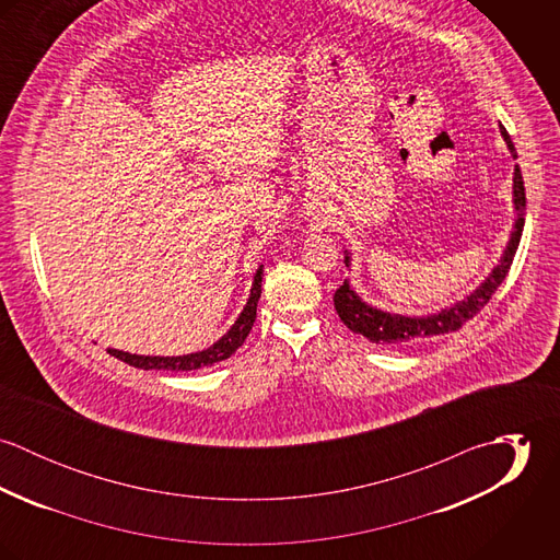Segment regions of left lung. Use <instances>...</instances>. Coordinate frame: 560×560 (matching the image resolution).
Returning a JSON list of instances; mask_svg holds the SVG:
<instances>
[{
  "label": "left lung",
  "mask_w": 560,
  "mask_h": 560,
  "mask_svg": "<svg viewBox=\"0 0 560 560\" xmlns=\"http://www.w3.org/2000/svg\"><path fill=\"white\" fill-rule=\"evenodd\" d=\"M500 133L513 155V160H517L515 147L511 142V136L506 133L504 127H500ZM513 194H515V209L522 211L526 207V189H524V178H522V170L520 165H515V176H513ZM522 231H524V218L520 215L513 229L511 241L504 249V256L500 260V265L489 273V278L480 284L479 289L468 295L464 302L431 315V317H420V319H411V317H400V315H390V313H382L377 308H371L366 304L360 302V298L349 289L347 282H342L340 289H336L334 293V308L338 313L340 320L355 334L366 336L371 342L377 345H413L420 342L424 338H433L440 334H448L459 329L466 320L477 317L480 308L487 306V302L491 300V295L495 293V289L502 284V280L506 278L511 265H513V256L517 252V245L522 240ZM345 262H349V256H345Z\"/></svg>",
  "instance_id": "left-lung-1"
}]
</instances>
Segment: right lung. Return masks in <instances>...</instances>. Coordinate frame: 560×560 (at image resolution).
<instances>
[{
	"instance_id": "obj_1",
	"label": "right lung",
	"mask_w": 560,
	"mask_h": 560,
	"mask_svg": "<svg viewBox=\"0 0 560 560\" xmlns=\"http://www.w3.org/2000/svg\"><path fill=\"white\" fill-rule=\"evenodd\" d=\"M260 282H262V267L254 276L249 300H247L240 319L235 320V325L215 345H211L205 351L189 353V355H176V358L136 355V353H125V351H118V349H107V353L127 362L129 366L144 369V371H149V369H158V371H196V369H202V366H213L215 362H222L229 355H233L235 349L243 345L245 336L249 334L254 319H256V306H258V298H260Z\"/></svg>"
}]
</instances>
